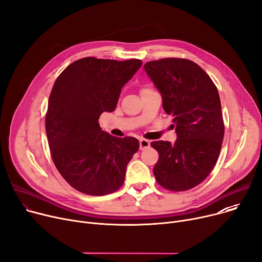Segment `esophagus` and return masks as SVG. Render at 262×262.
Instances as JSON below:
<instances>
[{
    "label": "esophagus",
    "mask_w": 262,
    "mask_h": 262,
    "mask_svg": "<svg viewBox=\"0 0 262 262\" xmlns=\"http://www.w3.org/2000/svg\"><path fill=\"white\" fill-rule=\"evenodd\" d=\"M149 145H150V142L148 140H146V139H140V149L141 150L149 147Z\"/></svg>",
    "instance_id": "obj_1"
}]
</instances>
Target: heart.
Segmentation results:
<instances>
[{
	"instance_id": "obj_1",
	"label": "heart",
	"mask_w": 262,
	"mask_h": 262,
	"mask_svg": "<svg viewBox=\"0 0 262 262\" xmlns=\"http://www.w3.org/2000/svg\"><path fill=\"white\" fill-rule=\"evenodd\" d=\"M147 90H150V89H147V87H145V89H143L141 92H143V91H147Z\"/></svg>"
}]
</instances>
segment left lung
I'll return each instance as SVG.
<instances>
[{
    "label": "left lung",
    "mask_w": 262,
    "mask_h": 262,
    "mask_svg": "<svg viewBox=\"0 0 262 262\" xmlns=\"http://www.w3.org/2000/svg\"><path fill=\"white\" fill-rule=\"evenodd\" d=\"M144 69L177 134L173 143L151 142L159 154L154 175L166 189H190L210 175L220 154L224 124L217 87L198 64L186 59L150 61Z\"/></svg>",
    "instance_id": "8db88e82"
}]
</instances>
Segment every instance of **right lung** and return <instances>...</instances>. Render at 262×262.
Wrapping results in <instances>:
<instances>
[{"mask_svg": "<svg viewBox=\"0 0 262 262\" xmlns=\"http://www.w3.org/2000/svg\"><path fill=\"white\" fill-rule=\"evenodd\" d=\"M141 65L137 59L87 57L68 65L52 87L45 118L51 157L62 177L81 193L107 195L124 182L139 141L103 132L99 118L115 111L122 87Z\"/></svg>", "mask_w": 262, "mask_h": 262, "instance_id": "add662e5", "label": "right lung"}]
</instances>
